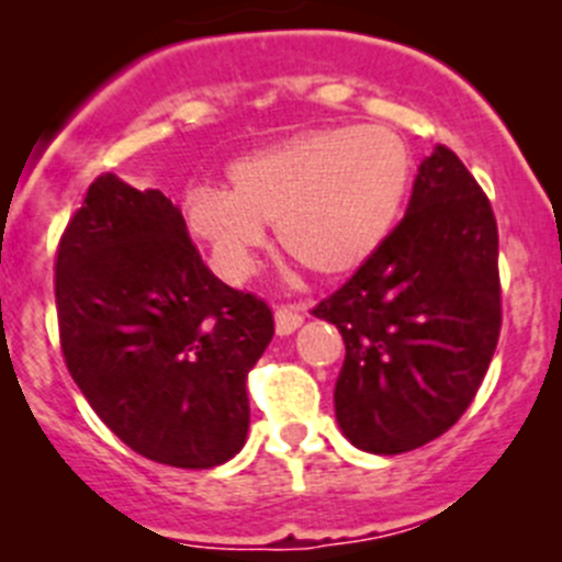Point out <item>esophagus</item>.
<instances>
[{
  "label": "esophagus",
  "mask_w": 562,
  "mask_h": 562,
  "mask_svg": "<svg viewBox=\"0 0 562 562\" xmlns=\"http://www.w3.org/2000/svg\"><path fill=\"white\" fill-rule=\"evenodd\" d=\"M303 315H306L303 303H281V306H276V331L292 334L303 326Z\"/></svg>",
  "instance_id": "34e87169"
}]
</instances>
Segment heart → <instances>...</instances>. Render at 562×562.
<instances>
[{
    "label": "heart",
    "instance_id": "1",
    "mask_svg": "<svg viewBox=\"0 0 562 562\" xmlns=\"http://www.w3.org/2000/svg\"><path fill=\"white\" fill-rule=\"evenodd\" d=\"M412 150L382 125L301 131L228 167V192L194 187L187 225L231 281L250 276L267 245L265 225L292 259L323 278L368 265L393 234L412 187Z\"/></svg>",
    "mask_w": 562,
    "mask_h": 562
}]
</instances>
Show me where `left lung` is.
Listing matches in <instances>:
<instances>
[{"mask_svg": "<svg viewBox=\"0 0 562 562\" xmlns=\"http://www.w3.org/2000/svg\"><path fill=\"white\" fill-rule=\"evenodd\" d=\"M312 315L345 339L334 409L357 449L404 454L462 418L496 351L502 281L491 200L454 150L437 144L382 250Z\"/></svg>", "mask_w": 562, "mask_h": 562, "instance_id": "1", "label": "left lung"}]
</instances>
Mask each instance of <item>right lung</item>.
Masks as SVG:
<instances>
[{
  "instance_id": "obj_1",
  "label": "right lung",
  "mask_w": 562,
  "mask_h": 562,
  "mask_svg": "<svg viewBox=\"0 0 562 562\" xmlns=\"http://www.w3.org/2000/svg\"><path fill=\"white\" fill-rule=\"evenodd\" d=\"M55 306L66 368L136 454L214 468L245 446L247 373L276 334L272 308L223 284L158 189L102 172L64 228Z\"/></svg>"
}]
</instances>
